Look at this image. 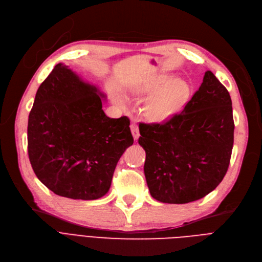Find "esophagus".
<instances>
[{"instance_id": "1", "label": "esophagus", "mask_w": 262, "mask_h": 262, "mask_svg": "<svg viewBox=\"0 0 262 262\" xmlns=\"http://www.w3.org/2000/svg\"><path fill=\"white\" fill-rule=\"evenodd\" d=\"M130 130H132L134 139L135 140H138L140 134H139V127H138V125H137L136 123H132L130 124Z\"/></svg>"}]
</instances>
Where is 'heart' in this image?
Returning a JSON list of instances; mask_svg holds the SVG:
<instances>
[{
  "mask_svg": "<svg viewBox=\"0 0 262 262\" xmlns=\"http://www.w3.org/2000/svg\"><path fill=\"white\" fill-rule=\"evenodd\" d=\"M133 91L140 98H150L145 105L144 115L148 121L155 123L170 120L185 106L191 94L187 81L166 74L141 81Z\"/></svg>",
  "mask_w": 262,
  "mask_h": 262,
  "instance_id": "1",
  "label": "heart"
}]
</instances>
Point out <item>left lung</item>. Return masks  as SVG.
<instances>
[{"label":"left lung","instance_id":"obj_1","mask_svg":"<svg viewBox=\"0 0 262 262\" xmlns=\"http://www.w3.org/2000/svg\"><path fill=\"white\" fill-rule=\"evenodd\" d=\"M231 99L211 71L181 114L162 124L141 123L149 193L168 204L207 195L224 178L233 145Z\"/></svg>","mask_w":262,"mask_h":262}]
</instances>
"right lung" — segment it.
<instances>
[{
    "mask_svg": "<svg viewBox=\"0 0 262 262\" xmlns=\"http://www.w3.org/2000/svg\"><path fill=\"white\" fill-rule=\"evenodd\" d=\"M106 95L63 63L37 90L27 150L38 180L55 194L98 200L112 185L120 157L134 143L129 119L102 109Z\"/></svg>",
    "mask_w": 262,
    "mask_h": 262,
    "instance_id": "obj_1",
    "label": "right lung"
}]
</instances>
